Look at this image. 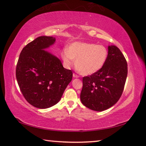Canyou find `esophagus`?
Here are the masks:
<instances>
[{
    "label": "esophagus",
    "mask_w": 146,
    "mask_h": 146,
    "mask_svg": "<svg viewBox=\"0 0 146 146\" xmlns=\"http://www.w3.org/2000/svg\"><path fill=\"white\" fill-rule=\"evenodd\" d=\"M73 77H75V78H78V75H77V74L73 73Z\"/></svg>",
    "instance_id": "esophagus-1"
}]
</instances>
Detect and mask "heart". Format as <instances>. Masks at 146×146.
<instances>
[{
	"instance_id": "b5f03b06",
	"label": "heart",
	"mask_w": 146,
	"mask_h": 146,
	"mask_svg": "<svg viewBox=\"0 0 146 146\" xmlns=\"http://www.w3.org/2000/svg\"><path fill=\"white\" fill-rule=\"evenodd\" d=\"M108 56V50L103 45L93 43L74 42L62 52L65 65L69 67L75 60V68L80 74L90 75L103 68Z\"/></svg>"
}]
</instances>
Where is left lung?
I'll use <instances>...</instances> for the list:
<instances>
[{"instance_id":"1","label":"left lung","mask_w":146,"mask_h":146,"mask_svg":"<svg viewBox=\"0 0 146 146\" xmlns=\"http://www.w3.org/2000/svg\"><path fill=\"white\" fill-rule=\"evenodd\" d=\"M105 65L98 72L82 78L80 100L86 107L103 111L114 105L121 96L127 77V63L116 46L108 47Z\"/></svg>"}]
</instances>
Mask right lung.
Masks as SVG:
<instances>
[{"label": "right lung", "instance_id": "right-lung-1", "mask_svg": "<svg viewBox=\"0 0 146 146\" xmlns=\"http://www.w3.org/2000/svg\"><path fill=\"white\" fill-rule=\"evenodd\" d=\"M55 41L54 37L40 36L28 43L16 66L21 92L28 102L38 108H47L58 103L72 80V71L64 68L60 59L44 50Z\"/></svg>", "mask_w": 146, "mask_h": 146}]
</instances>
